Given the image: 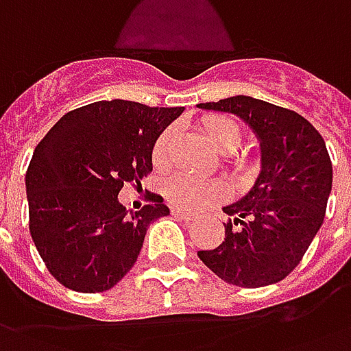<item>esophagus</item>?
Masks as SVG:
<instances>
[{
  "label": "esophagus",
  "mask_w": 351,
  "mask_h": 351,
  "mask_svg": "<svg viewBox=\"0 0 351 351\" xmlns=\"http://www.w3.org/2000/svg\"><path fill=\"white\" fill-rule=\"evenodd\" d=\"M172 215L173 217H178V219H181V221H193L194 217L191 213H186V211H183V209H172Z\"/></svg>",
  "instance_id": "34e87169"
}]
</instances>
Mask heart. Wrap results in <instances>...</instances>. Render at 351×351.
I'll list each match as a JSON object with an SVG mask.
<instances>
[{"label":"heart","mask_w":351,"mask_h":351,"mask_svg":"<svg viewBox=\"0 0 351 351\" xmlns=\"http://www.w3.org/2000/svg\"><path fill=\"white\" fill-rule=\"evenodd\" d=\"M202 130L213 145L215 151L221 155H232L241 147L243 130L239 123L230 119L226 116H209L202 121ZM173 130H162L153 144V162L157 166H162L168 157L170 144H172ZM235 165L241 168H249L247 160H235ZM228 193L226 185L217 179H202L189 173H173L166 179L165 194L168 200L183 209H200V207L224 198Z\"/></svg>","instance_id":"obj_1"}]
</instances>
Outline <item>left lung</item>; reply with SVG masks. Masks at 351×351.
Returning <instances> with one entry per match:
<instances>
[{"mask_svg":"<svg viewBox=\"0 0 351 351\" xmlns=\"http://www.w3.org/2000/svg\"><path fill=\"white\" fill-rule=\"evenodd\" d=\"M228 112L260 142V173L243 198L222 207L232 217L224 241L198 258L224 282L269 286L298 267L326 217L333 166L326 142L305 117L247 95L202 102Z\"/></svg>","mask_w":351,"mask_h":351,"instance_id":"1","label":"left lung"}]
</instances>
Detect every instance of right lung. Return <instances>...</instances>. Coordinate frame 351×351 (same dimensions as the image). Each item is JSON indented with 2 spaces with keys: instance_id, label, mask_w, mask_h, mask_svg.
Returning <instances> with one entry per match:
<instances>
[{
  "instance_id": "right-lung-1",
  "label": "right lung",
  "mask_w": 351,
  "mask_h": 351,
  "mask_svg": "<svg viewBox=\"0 0 351 351\" xmlns=\"http://www.w3.org/2000/svg\"><path fill=\"white\" fill-rule=\"evenodd\" d=\"M183 110L91 102L65 114L35 147L25 173L29 232L65 288L116 286L136 263L151 222L170 215L160 196L134 213L117 194L153 170V144Z\"/></svg>"
}]
</instances>
